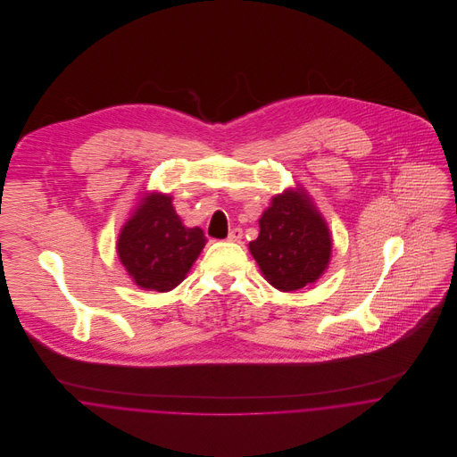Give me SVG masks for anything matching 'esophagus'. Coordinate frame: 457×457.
I'll list each match as a JSON object with an SVG mask.
<instances>
[{"label":"esophagus","mask_w":457,"mask_h":457,"mask_svg":"<svg viewBox=\"0 0 457 457\" xmlns=\"http://www.w3.org/2000/svg\"><path fill=\"white\" fill-rule=\"evenodd\" d=\"M230 243H237V241H241L243 239V230L241 228H232L230 232H228V237H227Z\"/></svg>","instance_id":"obj_1"}]
</instances>
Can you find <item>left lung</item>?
Listing matches in <instances>:
<instances>
[{
  "mask_svg": "<svg viewBox=\"0 0 457 457\" xmlns=\"http://www.w3.org/2000/svg\"><path fill=\"white\" fill-rule=\"evenodd\" d=\"M259 225L261 234L250 243V252L274 288L299 290L324 274L332 241L326 220L304 190L272 196Z\"/></svg>",
  "mask_w": 457,
  "mask_h": 457,
  "instance_id": "obj_1",
  "label": "left lung"
}]
</instances>
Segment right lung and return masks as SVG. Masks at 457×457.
Listing matches in <instances>:
<instances>
[{
  "label": "right lung",
  "instance_id": "1",
  "mask_svg": "<svg viewBox=\"0 0 457 457\" xmlns=\"http://www.w3.org/2000/svg\"><path fill=\"white\" fill-rule=\"evenodd\" d=\"M205 243L198 227L183 225L172 196L147 194L121 228L118 257L140 288L169 292L187 278Z\"/></svg>",
  "mask_w": 457,
  "mask_h": 457
}]
</instances>
